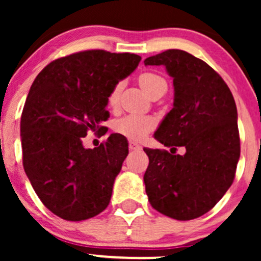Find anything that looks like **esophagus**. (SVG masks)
Returning a JSON list of instances; mask_svg holds the SVG:
<instances>
[{
    "mask_svg": "<svg viewBox=\"0 0 261 261\" xmlns=\"http://www.w3.org/2000/svg\"><path fill=\"white\" fill-rule=\"evenodd\" d=\"M128 147H130V150H141V146L133 140H130V143H128Z\"/></svg>",
    "mask_w": 261,
    "mask_h": 261,
    "instance_id": "esophagus-1",
    "label": "esophagus"
}]
</instances>
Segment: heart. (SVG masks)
<instances>
[{
    "mask_svg": "<svg viewBox=\"0 0 261 261\" xmlns=\"http://www.w3.org/2000/svg\"><path fill=\"white\" fill-rule=\"evenodd\" d=\"M139 83H140L141 88L145 91L146 94L150 93L152 88L155 86H158L159 83H165L164 80L159 75L154 74V73H143L139 77ZM121 88H122V84L117 83L112 88V91L109 94V106L110 107H116L118 103V98H120ZM155 122L152 118L150 117H144V116L139 115H127L125 117H121L120 120L116 121L115 128L117 133L122 134V135L127 136L130 139H143L144 136L154 127Z\"/></svg>",
    "mask_w": 261,
    "mask_h": 261,
    "instance_id": "b5f03b06",
    "label": "heart"
}]
</instances>
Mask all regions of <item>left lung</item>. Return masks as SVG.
<instances>
[{
  "mask_svg": "<svg viewBox=\"0 0 261 261\" xmlns=\"http://www.w3.org/2000/svg\"><path fill=\"white\" fill-rule=\"evenodd\" d=\"M144 64L164 65L174 86L173 109L154 138L164 146L186 147L183 155L144 149L146 194L158 212L193 220L213 208L235 178L240 158L235 99L216 70L183 50L169 49Z\"/></svg>",
  "mask_w": 261,
  "mask_h": 261,
  "instance_id": "obj_1",
  "label": "left lung"
}]
</instances>
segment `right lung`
I'll list each match as a JSON object with an SVG mask.
<instances>
[{
    "instance_id": "1",
    "label": "right lung",
    "mask_w": 261,
    "mask_h": 261,
    "mask_svg": "<svg viewBox=\"0 0 261 261\" xmlns=\"http://www.w3.org/2000/svg\"><path fill=\"white\" fill-rule=\"evenodd\" d=\"M140 60L130 53L86 50L54 60L34 81L21 115L22 164L35 193L58 217L88 220L109 206L128 143L111 134L86 149L82 138L103 130L110 92Z\"/></svg>"
}]
</instances>
